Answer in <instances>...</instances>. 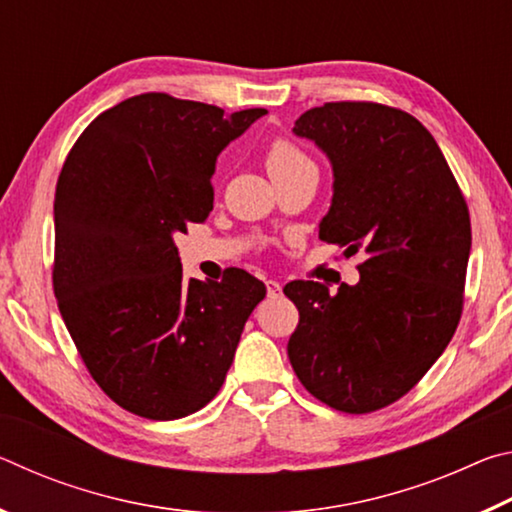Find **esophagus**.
<instances>
[{
    "mask_svg": "<svg viewBox=\"0 0 512 512\" xmlns=\"http://www.w3.org/2000/svg\"><path fill=\"white\" fill-rule=\"evenodd\" d=\"M264 284H266L268 298H277V296H280V293H282V284L277 282V280H266Z\"/></svg>",
    "mask_w": 512,
    "mask_h": 512,
    "instance_id": "34e87169",
    "label": "esophagus"
}]
</instances>
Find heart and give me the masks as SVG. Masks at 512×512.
<instances>
[{
    "label": "heart",
    "mask_w": 512,
    "mask_h": 512,
    "mask_svg": "<svg viewBox=\"0 0 512 512\" xmlns=\"http://www.w3.org/2000/svg\"><path fill=\"white\" fill-rule=\"evenodd\" d=\"M264 164H266V171L271 173V178L277 180L280 176H287V173L296 171L298 167L311 164V160L307 158L300 146L284 140V137H277V140H273L266 146Z\"/></svg>",
    "instance_id": "heart-1"
}]
</instances>
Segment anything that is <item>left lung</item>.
<instances>
[{
    "label": "left lung",
    "mask_w": 512,
    "mask_h": 512,
    "mask_svg": "<svg viewBox=\"0 0 512 512\" xmlns=\"http://www.w3.org/2000/svg\"><path fill=\"white\" fill-rule=\"evenodd\" d=\"M293 133L314 140L334 169L320 239L363 250L359 282L329 293L296 280L287 352L300 384L343 413L404 397L458 327L472 246L470 210L440 146L418 119L372 101L311 108Z\"/></svg>",
    "instance_id": "8db88e82"
}]
</instances>
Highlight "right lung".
I'll list each match as a JSON object with an SVG mask.
<instances>
[{"label": "right lung", "instance_id": "add662e5", "mask_svg": "<svg viewBox=\"0 0 512 512\" xmlns=\"http://www.w3.org/2000/svg\"><path fill=\"white\" fill-rule=\"evenodd\" d=\"M266 115L137 94L74 142L54 198V293L99 388L121 409L178 420L219 393L266 287L244 268L185 280L173 235L203 223L212 173Z\"/></svg>", "mask_w": 512, "mask_h": 512}]
</instances>
